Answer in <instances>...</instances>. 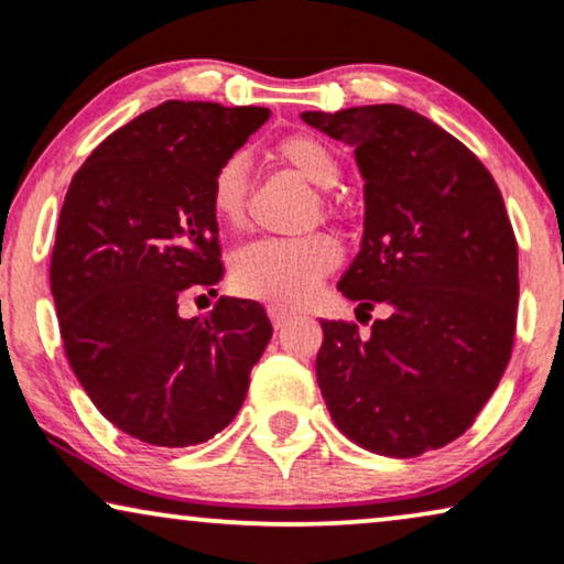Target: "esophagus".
I'll return each instance as SVG.
<instances>
[{
	"instance_id": "1",
	"label": "esophagus",
	"mask_w": 564,
	"mask_h": 564,
	"mask_svg": "<svg viewBox=\"0 0 564 564\" xmlns=\"http://www.w3.org/2000/svg\"><path fill=\"white\" fill-rule=\"evenodd\" d=\"M297 313L295 311H290V308H282V305H269V318H272V324H274V328H282V326H288L292 318H295Z\"/></svg>"
}]
</instances>
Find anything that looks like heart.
Returning <instances> with one entry per match:
<instances>
[{"label":"heart","instance_id":"heart-1","mask_svg":"<svg viewBox=\"0 0 564 564\" xmlns=\"http://www.w3.org/2000/svg\"><path fill=\"white\" fill-rule=\"evenodd\" d=\"M276 158L316 188H332L339 178V160L324 139L311 134L284 137ZM248 202V163L230 155L209 178V209L223 225H240ZM339 264V248L328 238H261L240 246L232 256V282L246 295L269 303L295 305L316 290L321 276Z\"/></svg>","mask_w":564,"mask_h":564}]
</instances>
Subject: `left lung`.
Returning <instances> with one entry per match:
<instances>
[{
	"mask_svg": "<svg viewBox=\"0 0 564 564\" xmlns=\"http://www.w3.org/2000/svg\"><path fill=\"white\" fill-rule=\"evenodd\" d=\"M303 121L355 148L365 178L341 295L391 311L370 336L321 321L316 378L334 425L380 456L443 448L474 425L513 352L518 243L500 188L466 144L404 106Z\"/></svg>",
	"mask_w": 564,
	"mask_h": 564,
	"instance_id": "8db88e82",
	"label": "left lung"
}]
</instances>
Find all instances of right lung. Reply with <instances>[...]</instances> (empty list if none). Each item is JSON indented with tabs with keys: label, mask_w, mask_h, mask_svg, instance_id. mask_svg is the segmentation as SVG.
I'll return each instance as SVG.
<instances>
[{
	"label": "right lung",
	"mask_w": 564,
	"mask_h": 564,
	"mask_svg": "<svg viewBox=\"0 0 564 564\" xmlns=\"http://www.w3.org/2000/svg\"><path fill=\"white\" fill-rule=\"evenodd\" d=\"M267 119L165 100L106 137L64 196L48 272L64 352L98 412L142 443L186 448L228 427L272 339L256 300L178 316L223 280L212 173Z\"/></svg>",
	"instance_id": "right-lung-1"
}]
</instances>
